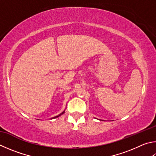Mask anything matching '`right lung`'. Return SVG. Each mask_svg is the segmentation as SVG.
Returning a JSON list of instances; mask_svg holds the SVG:
<instances>
[{
    "label": "right lung",
    "instance_id": "obj_1",
    "mask_svg": "<svg viewBox=\"0 0 156 156\" xmlns=\"http://www.w3.org/2000/svg\"><path fill=\"white\" fill-rule=\"evenodd\" d=\"M63 112H62V113H61V114H63ZM61 115H59L58 116H56V117H54L53 119H55V118H56V117H59V116H60Z\"/></svg>",
    "mask_w": 156,
    "mask_h": 156
}]
</instances>
